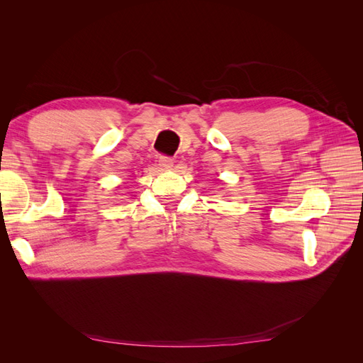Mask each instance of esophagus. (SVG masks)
I'll use <instances>...</instances> for the list:
<instances>
[{
  "label": "esophagus",
  "mask_w": 363,
  "mask_h": 363,
  "mask_svg": "<svg viewBox=\"0 0 363 363\" xmlns=\"http://www.w3.org/2000/svg\"><path fill=\"white\" fill-rule=\"evenodd\" d=\"M172 164H174V160L171 157H168V156H160L159 157V167L162 169H171Z\"/></svg>",
  "instance_id": "1"
}]
</instances>
